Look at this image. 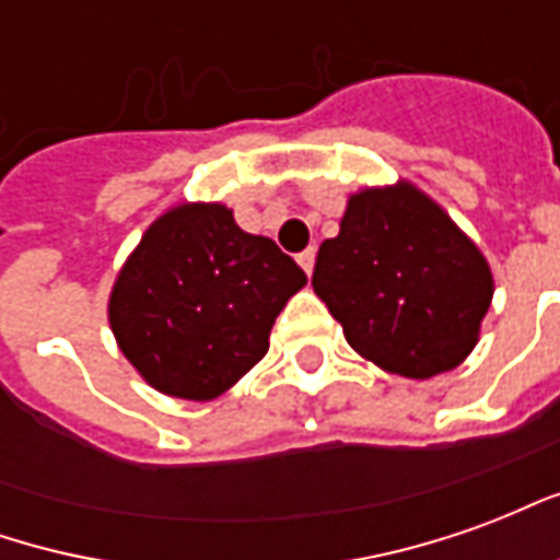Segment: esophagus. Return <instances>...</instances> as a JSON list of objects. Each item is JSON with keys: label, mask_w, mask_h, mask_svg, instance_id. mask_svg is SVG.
I'll return each instance as SVG.
<instances>
[{"label": "esophagus", "mask_w": 560, "mask_h": 560, "mask_svg": "<svg viewBox=\"0 0 560 560\" xmlns=\"http://www.w3.org/2000/svg\"><path fill=\"white\" fill-rule=\"evenodd\" d=\"M315 257H317V248H312V245H308L305 252H300V257H296V260H300V267H303L308 276H312V269H315Z\"/></svg>", "instance_id": "34e87169"}]
</instances>
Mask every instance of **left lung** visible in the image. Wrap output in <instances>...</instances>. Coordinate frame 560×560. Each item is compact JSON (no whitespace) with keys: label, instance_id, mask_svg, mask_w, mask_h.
<instances>
[{"label":"left lung","instance_id":"left-lung-1","mask_svg":"<svg viewBox=\"0 0 560 560\" xmlns=\"http://www.w3.org/2000/svg\"><path fill=\"white\" fill-rule=\"evenodd\" d=\"M312 288L353 351L417 381L474 351L494 291L480 248L408 183L348 200L339 236L317 252Z\"/></svg>","mask_w":560,"mask_h":560}]
</instances>
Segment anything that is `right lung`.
I'll return each instance as SVG.
<instances>
[{"instance_id":"add662e5","label":"right lung","mask_w":560,"mask_h":560,"mask_svg":"<svg viewBox=\"0 0 560 560\" xmlns=\"http://www.w3.org/2000/svg\"><path fill=\"white\" fill-rule=\"evenodd\" d=\"M305 272L267 236L236 228L221 203L164 212L110 293L128 363L167 396L207 401L269 351V329Z\"/></svg>"}]
</instances>
